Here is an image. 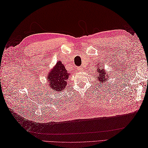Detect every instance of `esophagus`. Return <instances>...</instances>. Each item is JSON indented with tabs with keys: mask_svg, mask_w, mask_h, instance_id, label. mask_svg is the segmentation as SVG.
Wrapping results in <instances>:
<instances>
[{
	"mask_svg": "<svg viewBox=\"0 0 148 148\" xmlns=\"http://www.w3.org/2000/svg\"><path fill=\"white\" fill-rule=\"evenodd\" d=\"M82 70H83L82 67H78V68L77 69V70H78V71H82Z\"/></svg>",
	"mask_w": 148,
	"mask_h": 148,
	"instance_id": "esophagus-1",
	"label": "esophagus"
}]
</instances>
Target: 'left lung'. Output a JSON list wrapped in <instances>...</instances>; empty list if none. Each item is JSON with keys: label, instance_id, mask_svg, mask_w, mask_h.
<instances>
[{"label": "left lung", "instance_id": "8db88e82", "mask_svg": "<svg viewBox=\"0 0 148 148\" xmlns=\"http://www.w3.org/2000/svg\"><path fill=\"white\" fill-rule=\"evenodd\" d=\"M97 69V76L96 77V78H97L98 81L99 82V83H101L103 84L107 79V78H109L108 77L109 75H107V72L104 70V69H103V67H101V66L99 67V66L98 65Z\"/></svg>", "mask_w": 148, "mask_h": 148}]
</instances>
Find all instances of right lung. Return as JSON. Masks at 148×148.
<instances>
[{
    "mask_svg": "<svg viewBox=\"0 0 148 148\" xmlns=\"http://www.w3.org/2000/svg\"><path fill=\"white\" fill-rule=\"evenodd\" d=\"M70 75L64 65L59 61L48 74V86L57 91H62L66 86L67 79Z\"/></svg>",
    "mask_w": 148,
    "mask_h": 148,
    "instance_id": "obj_1",
    "label": "right lung"
}]
</instances>
